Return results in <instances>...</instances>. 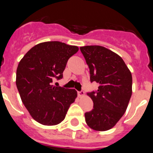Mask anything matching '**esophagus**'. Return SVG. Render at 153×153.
<instances>
[{"label": "esophagus", "mask_w": 153, "mask_h": 153, "mask_svg": "<svg viewBox=\"0 0 153 153\" xmlns=\"http://www.w3.org/2000/svg\"><path fill=\"white\" fill-rule=\"evenodd\" d=\"M78 95L79 97H83L84 96V90H81L79 92H78Z\"/></svg>", "instance_id": "esophagus-1"}]
</instances>
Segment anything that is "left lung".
I'll use <instances>...</instances> for the list:
<instances>
[{"label":"left lung","instance_id":"left-lung-1","mask_svg":"<svg viewBox=\"0 0 153 153\" xmlns=\"http://www.w3.org/2000/svg\"><path fill=\"white\" fill-rule=\"evenodd\" d=\"M89 68L90 82L99 84L87 95L93 109L85 113L88 126L98 131L113 127L126 112L132 95V74L122 58L101 46L80 47Z\"/></svg>","mask_w":153,"mask_h":153}]
</instances>
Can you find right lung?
I'll use <instances>...</instances> for the list:
<instances>
[{
    "mask_svg": "<svg viewBox=\"0 0 153 153\" xmlns=\"http://www.w3.org/2000/svg\"><path fill=\"white\" fill-rule=\"evenodd\" d=\"M78 51L76 46L60 41L41 43L27 52L19 62L16 86L23 104L38 123L52 126L65 118L77 92L52 85L63 78V72L71 56Z\"/></svg>",
    "mask_w": 153,
    "mask_h": 153,
    "instance_id": "add662e5",
    "label": "right lung"
}]
</instances>
